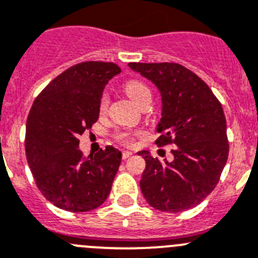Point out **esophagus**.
<instances>
[{"instance_id": "esophagus-1", "label": "esophagus", "mask_w": 258, "mask_h": 258, "mask_svg": "<svg viewBox=\"0 0 258 258\" xmlns=\"http://www.w3.org/2000/svg\"><path fill=\"white\" fill-rule=\"evenodd\" d=\"M132 154H134V153H132V151H130V150H124L123 153H122V158H123V159H128L130 156L132 155Z\"/></svg>"}]
</instances>
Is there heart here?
Segmentation results:
<instances>
[{"mask_svg": "<svg viewBox=\"0 0 258 258\" xmlns=\"http://www.w3.org/2000/svg\"><path fill=\"white\" fill-rule=\"evenodd\" d=\"M124 93L127 94L130 99L135 103L136 105H139V103L146 98V96H150V90H149L148 86L140 80H130L124 84ZM108 96L105 94H103L102 98H100L99 102V109L100 113H104L108 108ZM122 139L126 141L130 140L128 135H122Z\"/></svg>", "mask_w": 258, "mask_h": 258, "instance_id": "b5f03b06", "label": "heart"}]
</instances>
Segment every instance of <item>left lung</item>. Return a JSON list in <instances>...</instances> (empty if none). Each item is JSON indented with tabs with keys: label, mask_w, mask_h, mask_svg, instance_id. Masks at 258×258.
Returning a JSON list of instances; mask_svg holds the SVG:
<instances>
[{
	"label": "left lung",
	"mask_w": 258,
	"mask_h": 258,
	"mask_svg": "<svg viewBox=\"0 0 258 258\" xmlns=\"http://www.w3.org/2000/svg\"><path fill=\"white\" fill-rule=\"evenodd\" d=\"M162 96L156 144H174L173 160L139 151L146 162L140 188L150 206L165 213L195 208L213 192L227 164L229 144L223 107L211 89L178 63H128Z\"/></svg>",
	"instance_id": "1"
}]
</instances>
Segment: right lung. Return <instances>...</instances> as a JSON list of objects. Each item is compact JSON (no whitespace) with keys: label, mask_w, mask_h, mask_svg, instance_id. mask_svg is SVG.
<instances>
[{"label":"right lung","mask_w":258,"mask_h":258,"mask_svg":"<svg viewBox=\"0 0 258 258\" xmlns=\"http://www.w3.org/2000/svg\"><path fill=\"white\" fill-rule=\"evenodd\" d=\"M119 72L112 62L75 64L45 86L29 112V168L43 196L62 210H94L109 196L122 153L107 146L84 158L79 136L98 121L103 90Z\"/></svg>","instance_id":"add662e5"}]
</instances>
